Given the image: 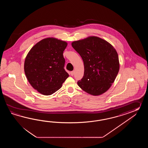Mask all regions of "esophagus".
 I'll use <instances>...</instances> for the list:
<instances>
[{
	"instance_id": "esophagus-1",
	"label": "esophagus",
	"mask_w": 148,
	"mask_h": 148,
	"mask_svg": "<svg viewBox=\"0 0 148 148\" xmlns=\"http://www.w3.org/2000/svg\"><path fill=\"white\" fill-rule=\"evenodd\" d=\"M74 73H75V71H74L70 72V75H72V76L74 75Z\"/></svg>"
}]
</instances>
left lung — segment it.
<instances>
[{
  "label": "left lung",
  "instance_id": "left-lung-1",
  "mask_svg": "<svg viewBox=\"0 0 148 148\" xmlns=\"http://www.w3.org/2000/svg\"><path fill=\"white\" fill-rule=\"evenodd\" d=\"M71 45L84 64V77L77 82L79 87L93 96L105 93L115 81L120 69L115 48L106 40L94 36L73 41Z\"/></svg>",
  "mask_w": 148,
  "mask_h": 148
}]
</instances>
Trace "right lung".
Returning <instances> with one entry per match:
<instances>
[{
  "instance_id": "add662e5",
  "label": "right lung",
  "mask_w": 148,
  "mask_h": 148,
  "mask_svg": "<svg viewBox=\"0 0 148 148\" xmlns=\"http://www.w3.org/2000/svg\"><path fill=\"white\" fill-rule=\"evenodd\" d=\"M67 45L66 41L56 38H45L32 47L25 58L26 77L41 94H53L69 77L64 69L63 56Z\"/></svg>"
}]
</instances>
